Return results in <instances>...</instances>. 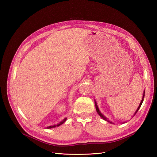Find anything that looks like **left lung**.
Listing matches in <instances>:
<instances>
[{
	"instance_id": "8db88e82",
	"label": "left lung",
	"mask_w": 157,
	"mask_h": 157,
	"mask_svg": "<svg viewBox=\"0 0 157 157\" xmlns=\"http://www.w3.org/2000/svg\"><path fill=\"white\" fill-rule=\"evenodd\" d=\"M145 90H144V94H143V97H142V99H141V102H140V105H139V107H137V110L136 111V112L134 113V116L136 115V114L137 113V112L138 111V110L140 109V107H141V104H142V103H143V101H144V97H145ZM94 101H95V106H96V111H97V113H98V115L100 116L103 120H105V121H107L108 122H110V123H111V124H113V122H111V121H109L108 119H107V118H106L105 116H104L103 114L100 112V111H99V108H98V105H97V103H96V100H94ZM133 116V117H134Z\"/></svg>"
}]
</instances>
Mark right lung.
I'll list each match as a JSON object with an SVG mask.
<instances>
[{"label": "right lung", "mask_w": 157, "mask_h": 157, "mask_svg": "<svg viewBox=\"0 0 157 157\" xmlns=\"http://www.w3.org/2000/svg\"><path fill=\"white\" fill-rule=\"evenodd\" d=\"M66 120H67V118H65L64 119H63L62 121H61L60 122H59L58 124H54V125H52V126H48V127H46V128H47V129H50V128H55V127H56V126H59L60 125H61L62 124H63V123L66 121Z\"/></svg>", "instance_id": "obj_1"}]
</instances>
